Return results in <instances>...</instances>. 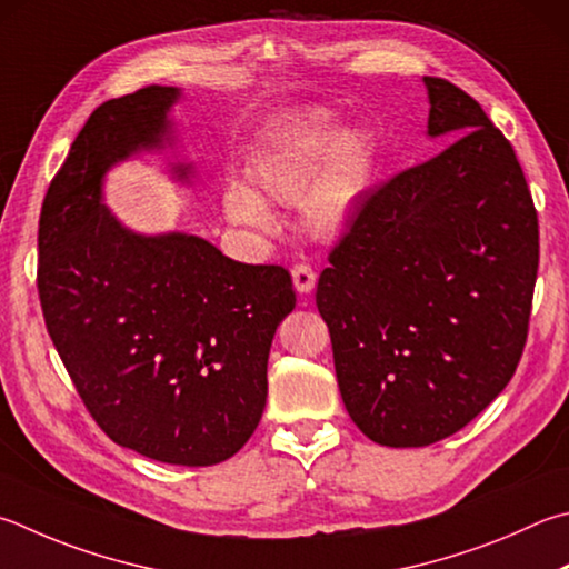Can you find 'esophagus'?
Returning a JSON list of instances; mask_svg holds the SVG:
<instances>
[{"label": "esophagus", "instance_id": "obj_1", "mask_svg": "<svg viewBox=\"0 0 569 569\" xmlns=\"http://www.w3.org/2000/svg\"><path fill=\"white\" fill-rule=\"evenodd\" d=\"M291 276H293V288L301 296H308L313 291V286H316V273H313V268L311 266H306V263H298V266H293V271H291Z\"/></svg>", "mask_w": 569, "mask_h": 569}]
</instances>
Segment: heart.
Here are the masks:
<instances>
[{"label":"heart","instance_id":"heart-1","mask_svg":"<svg viewBox=\"0 0 569 569\" xmlns=\"http://www.w3.org/2000/svg\"><path fill=\"white\" fill-rule=\"evenodd\" d=\"M376 147L360 127L338 133L333 113L306 111L278 127L249 167V189L231 183L223 213L241 229L271 233L268 203L298 201V219L316 241H336L363 206L373 183Z\"/></svg>","mask_w":569,"mask_h":569}]
</instances>
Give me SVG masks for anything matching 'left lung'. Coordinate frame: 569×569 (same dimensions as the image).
<instances>
[{
    "instance_id": "left-lung-1",
    "label": "left lung",
    "mask_w": 569,
    "mask_h": 569,
    "mask_svg": "<svg viewBox=\"0 0 569 569\" xmlns=\"http://www.w3.org/2000/svg\"><path fill=\"white\" fill-rule=\"evenodd\" d=\"M422 84L428 139L453 141L368 196L316 291L348 416L388 448L452 436L510 383L540 258L510 141L456 84Z\"/></svg>"
}]
</instances>
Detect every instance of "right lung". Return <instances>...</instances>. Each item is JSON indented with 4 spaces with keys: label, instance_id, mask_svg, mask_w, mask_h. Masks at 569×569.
I'll list each match as a JSON object with an SVG mask.
<instances>
[{
    "label": "right lung",
    "instance_id": "1",
    "mask_svg": "<svg viewBox=\"0 0 569 569\" xmlns=\"http://www.w3.org/2000/svg\"><path fill=\"white\" fill-rule=\"evenodd\" d=\"M179 87H147L91 113L39 216L47 330L101 430L143 458L203 468L236 456L268 396V353L293 311L281 266L231 261L201 236L139 233L104 203L107 173L171 153L193 186L171 111Z\"/></svg>",
    "mask_w": 569,
    "mask_h": 569
}]
</instances>
